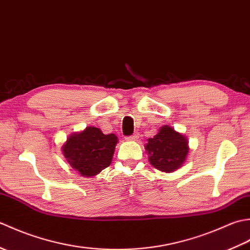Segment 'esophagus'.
<instances>
[{"mask_svg": "<svg viewBox=\"0 0 250 250\" xmlns=\"http://www.w3.org/2000/svg\"><path fill=\"white\" fill-rule=\"evenodd\" d=\"M137 139H139V133H134V134L125 137L126 141H136Z\"/></svg>", "mask_w": 250, "mask_h": 250, "instance_id": "1", "label": "esophagus"}]
</instances>
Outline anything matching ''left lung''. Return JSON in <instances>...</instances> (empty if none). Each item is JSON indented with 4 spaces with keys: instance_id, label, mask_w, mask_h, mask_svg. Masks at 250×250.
Wrapping results in <instances>:
<instances>
[{
    "instance_id": "8db88e82",
    "label": "left lung",
    "mask_w": 250,
    "mask_h": 250,
    "mask_svg": "<svg viewBox=\"0 0 250 250\" xmlns=\"http://www.w3.org/2000/svg\"><path fill=\"white\" fill-rule=\"evenodd\" d=\"M145 149L153 167L162 172H173L185 162L189 147L184 135L164 125L157 135L148 140Z\"/></svg>"
}]
</instances>
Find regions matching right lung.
<instances>
[{
	"label": "right lung",
	"instance_id": "add662e5",
	"mask_svg": "<svg viewBox=\"0 0 250 250\" xmlns=\"http://www.w3.org/2000/svg\"><path fill=\"white\" fill-rule=\"evenodd\" d=\"M118 143L115 134L105 135L98 128H88L68 137L63 146V155L82 176H94L110 166Z\"/></svg>",
	"mask_w": 250,
	"mask_h": 250
}]
</instances>
